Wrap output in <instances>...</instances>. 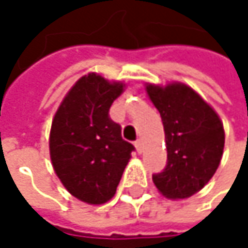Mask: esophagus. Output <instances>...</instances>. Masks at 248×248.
<instances>
[{"mask_svg": "<svg viewBox=\"0 0 248 248\" xmlns=\"http://www.w3.org/2000/svg\"><path fill=\"white\" fill-rule=\"evenodd\" d=\"M134 145H136L137 153H141V151H142V141H141V140H137V141L134 142Z\"/></svg>", "mask_w": 248, "mask_h": 248, "instance_id": "1", "label": "esophagus"}]
</instances>
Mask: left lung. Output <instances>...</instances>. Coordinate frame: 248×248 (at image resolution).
Instances as JSON below:
<instances>
[{
  "label": "left lung",
  "instance_id": "1",
  "mask_svg": "<svg viewBox=\"0 0 248 248\" xmlns=\"http://www.w3.org/2000/svg\"><path fill=\"white\" fill-rule=\"evenodd\" d=\"M166 134L167 166L153 174L158 191L172 200L188 199L210 181L223 157L224 128L217 112L183 82L147 84Z\"/></svg>",
  "mask_w": 248,
  "mask_h": 248
}]
</instances>
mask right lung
<instances>
[{
    "mask_svg": "<svg viewBox=\"0 0 248 248\" xmlns=\"http://www.w3.org/2000/svg\"><path fill=\"white\" fill-rule=\"evenodd\" d=\"M124 87L90 73L73 85L52 118L54 171L68 193L87 204H104L114 197L134 150L108 114Z\"/></svg>",
    "mask_w": 248,
    "mask_h": 248,
    "instance_id": "right-lung-1",
    "label": "right lung"
}]
</instances>
